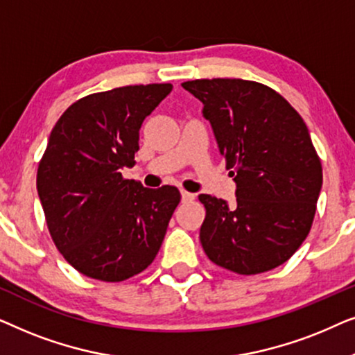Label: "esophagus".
<instances>
[{"label": "esophagus", "mask_w": 355, "mask_h": 355, "mask_svg": "<svg viewBox=\"0 0 355 355\" xmlns=\"http://www.w3.org/2000/svg\"><path fill=\"white\" fill-rule=\"evenodd\" d=\"M181 197H182L184 203H191V202L196 200V193L187 192V191H181Z\"/></svg>", "instance_id": "34e87169"}]
</instances>
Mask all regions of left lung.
I'll list each match as a JSON object with an SVG mask.
<instances>
[{
	"label": "left lung",
	"instance_id": "left-lung-1",
	"mask_svg": "<svg viewBox=\"0 0 355 355\" xmlns=\"http://www.w3.org/2000/svg\"><path fill=\"white\" fill-rule=\"evenodd\" d=\"M182 87L203 103L237 205L200 193L203 250L237 275L265 273L288 261L312 227L322 162L304 119L268 85L244 79H196Z\"/></svg>",
	"mask_w": 355,
	"mask_h": 355
}]
</instances>
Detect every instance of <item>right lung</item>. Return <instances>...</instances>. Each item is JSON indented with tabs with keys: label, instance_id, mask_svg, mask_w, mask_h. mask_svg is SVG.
<instances>
[{
	"label": "right lung",
	"instance_id": "right-lung-1",
	"mask_svg": "<svg viewBox=\"0 0 355 355\" xmlns=\"http://www.w3.org/2000/svg\"><path fill=\"white\" fill-rule=\"evenodd\" d=\"M171 89L125 85L87 95L51 130L38 163V197L56 249L89 278H132L162 247L181 193L144 187L121 169L134 166L140 125Z\"/></svg>",
	"mask_w": 355,
	"mask_h": 355
}]
</instances>
